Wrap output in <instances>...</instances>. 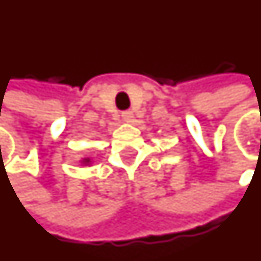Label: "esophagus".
<instances>
[{
    "instance_id": "1",
    "label": "esophagus",
    "mask_w": 261,
    "mask_h": 261,
    "mask_svg": "<svg viewBox=\"0 0 261 261\" xmlns=\"http://www.w3.org/2000/svg\"><path fill=\"white\" fill-rule=\"evenodd\" d=\"M121 117H123V120H124V121L130 123L134 116H133V112H130V110H125V112L121 113Z\"/></svg>"
}]
</instances>
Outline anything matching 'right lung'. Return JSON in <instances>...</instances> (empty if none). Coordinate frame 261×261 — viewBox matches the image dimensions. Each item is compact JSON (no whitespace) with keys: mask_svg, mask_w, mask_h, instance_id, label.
<instances>
[{"mask_svg":"<svg viewBox=\"0 0 261 261\" xmlns=\"http://www.w3.org/2000/svg\"><path fill=\"white\" fill-rule=\"evenodd\" d=\"M89 164H92L90 158H83V160H82V165H89Z\"/></svg>","mask_w":261,"mask_h":261,"instance_id":"right-lung-1","label":"right lung"}]
</instances>
